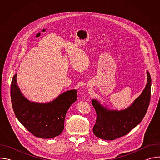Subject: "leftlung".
<instances>
[{
    "mask_svg": "<svg viewBox=\"0 0 160 160\" xmlns=\"http://www.w3.org/2000/svg\"><path fill=\"white\" fill-rule=\"evenodd\" d=\"M148 80L141 94L130 106L123 110H109L100 102L92 100L97 114L93 127L94 135L104 140H114L127 134L144 118L147 112L150 99L151 79L147 71Z\"/></svg>",
    "mask_w": 160,
    "mask_h": 160,
    "instance_id": "8db88e82",
    "label": "left lung"
}]
</instances>
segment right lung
<instances>
[{"mask_svg": "<svg viewBox=\"0 0 160 160\" xmlns=\"http://www.w3.org/2000/svg\"><path fill=\"white\" fill-rule=\"evenodd\" d=\"M17 74L12 77L11 98L15 115L19 122L37 138L51 139L64 129L66 114L77 101V90H68L48 103L32 102L24 97L17 85Z\"/></svg>", "mask_w": 160, "mask_h": 160, "instance_id": "add662e5", "label": "right lung"}]
</instances>
